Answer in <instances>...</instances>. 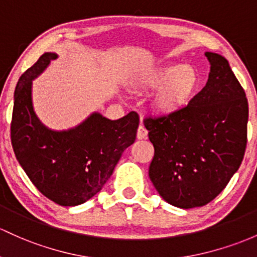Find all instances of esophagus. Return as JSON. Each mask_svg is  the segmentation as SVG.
Instances as JSON below:
<instances>
[{"mask_svg":"<svg viewBox=\"0 0 257 257\" xmlns=\"http://www.w3.org/2000/svg\"><path fill=\"white\" fill-rule=\"evenodd\" d=\"M148 136V131L143 125H140L139 130H137V139L139 140H146Z\"/></svg>","mask_w":257,"mask_h":257,"instance_id":"34e87169","label":"esophagus"}]
</instances>
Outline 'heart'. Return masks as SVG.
Wrapping results in <instances>:
<instances>
[{
  "mask_svg": "<svg viewBox=\"0 0 257 257\" xmlns=\"http://www.w3.org/2000/svg\"><path fill=\"white\" fill-rule=\"evenodd\" d=\"M132 82L139 89H157L152 111L158 116H172L189 105L200 88L201 76L191 65L165 62L137 73Z\"/></svg>",
  "mask_w": 257,
  "mask_h": 257,
  "instance_id": "b5f03b06",
  "label": "heart"
}]
</instances>
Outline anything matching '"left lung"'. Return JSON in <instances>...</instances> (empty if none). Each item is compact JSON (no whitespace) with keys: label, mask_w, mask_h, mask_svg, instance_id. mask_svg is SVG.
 I'll return each instance as SVG.
<instances>
[{"label":"left lung","mask_w":257,"mask_h":257,"mask_svg":"<svg viewBox=\"0 0 257 257\" xmlns=\"http://www.w3.org/2000/svg\"><path fill=\"white\" fill-rule=\"evenodd\" d=\"M208 81L172 116L145 120L154 157L150 179L163 200L180 208L211 202L236 173L246 148L249 105L225 57L205 52Z\"/></svg>","instance_id":"1"}]
</instances>
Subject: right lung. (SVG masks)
<instances>
[{"mask_svg":"<svg viewBox=\"0 0 257 257\" xmlns=\"http://www.w3.org/2000/svg\"><path fill=\"white\" fill-rule=\"evenodd\" d=\"M55 59V52H45L19 78L11 141L16 158L41 194L60 206H77L103 189L121 154L136 140L140 117L131 111L109 120L93 112L73 128L46 127L33 107L32 85Z\"/></svg>","mask_w":257,"mask_h":257,"instance_id":"add662e5","label":"right lung"}]
</instances>
